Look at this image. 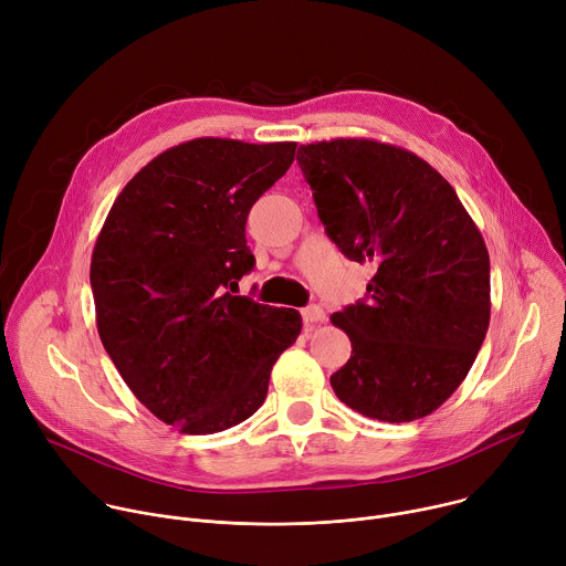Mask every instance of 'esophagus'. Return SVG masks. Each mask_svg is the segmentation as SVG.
<instances>
[{"label": "esophagus", "mask_w": 566, "mask_h": 566, "mask_svg": "<svg viewBox=\"0 0 566 566\" xmlns=\"http://www.w3.org/2000/svg\"><path fill=\"white\" fill-rule=\"evenodd\" d=\"M325 317H327L325 311H322V306H317V304L302 308V319L306 327H313V325H317V322H325Z\"/></svg>", "instance_id": "34e87169"}]
</instances>
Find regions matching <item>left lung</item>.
I'll return each instance as SVG.
<instances>
[{
    "label": "left lung",
    "instance_id": "1",
    "mask_svg": "<svg viewBox=\"0 0 566 566\" xmlns=\"http://www.w3.org/2000/svg\"><path fill=\"white\" fill-rule=\"evenodd\" d=\"M319 221L345 258L376 273L332 315L352 358L332 376L363 417L432 415L470 371L491 322V260L454 188L417 154L367 138L300 145Z\"/></svg>",
    "mask_w": 566,
    "mask_h": 566
}]
</instances>
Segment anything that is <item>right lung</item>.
<instances>
[{
    "instance_id": "right-lung-1",
    "label": "right lung",
    "mask_w": 566,
    "mask_h": 566,
    "mask_svg": "<svg viewBox=\"0 0 566 566\" xmlns=\"http://www.w3.org/2000/svg\"><path fill=\"white\" fill-rule=\"evenodd\" d=\"M297 143L195 138L123 188L92 255L101 340L143 406L186 434L253 417L302 317L232 295L255 266L253 203L286 175Z\"/></svg>"
}]
</instances>
